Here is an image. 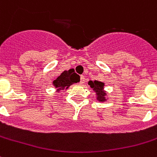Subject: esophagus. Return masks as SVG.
Returning a JSON list of instances; mask_svg holds the SVG:
<instances>
[{"label":"esophagus","mask_w":157,"mask_h":157,"mask_svg":"<svg viewBox=\"0 0 157 157\" xmlns=\"http://www.w3.org/2000/svg\"><path fill=\"white\" fill-rule=\"evenodd\" d=\"M85 76H80V84L83 85V84L85 83Z\"/></svg>","instance_id":"obj_1"}]
</instances>
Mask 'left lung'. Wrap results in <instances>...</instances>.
Masks as SVG:
<instances>
[{
  "instance_id": "1",
  "label": "left lung",
  "mask_w": 157,
  "mask_h": 157,
  "mask_svg": "<svg viewBox=\"0 0 157 157\" xmlns=\"http://www.w3.org/2000/svg\"><path fill=\"white\" fill-rule=\"evenodd\" d=\"M89 85H90V87L96 92L97 94V99L99 101H105L106 99H105V92L104 91V83L98 81H89Z\"/></svg>"
}]
</instances>
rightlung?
Masks as SVG:
<instances>
[{
	"label": "right lung",
	"mask_w": 157,
	"mask_h": 157,
	"mask_svg": "<svg viewBox=\"0 0 157 157\" xmlns=\"http://www.w3.org/2000/svg\"><path fill=\"white\" fill-rule=\"evenodd\" d=\"M79 81V76L74 72L73 69L63 71L59 76L53 81V85L57 89V91L67 90L73 83Z\"/></svg>",
	"instance_id": "add662e5"
}]
</instances>
